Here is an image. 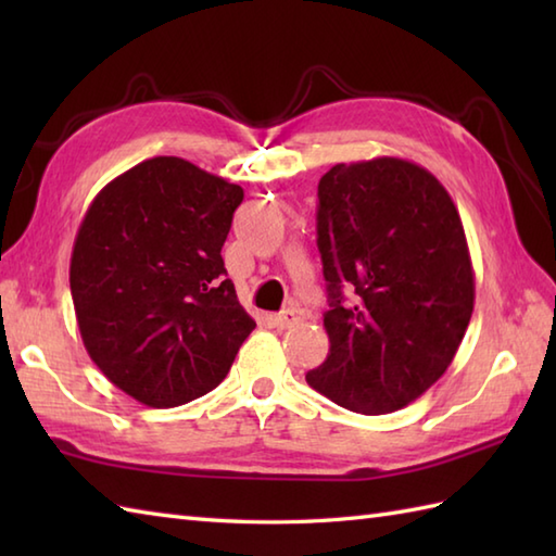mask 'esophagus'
Masks as SVG:
<instances>
[{
	"instance_id": "1",
	"label": "esophagus",
	"mask_w": 556,
	"mask_h": 556,
	"mask_svg": "<svg viewBox=\"0 0 556 556\" xmlns=\"http://www.w3.org/2000/svg\"><path fill=\"white\" fill-rule=\"evenodd\" d=\"M301 320H303L301 311L289 308V311H285V313H279V315L271 317V325H275L277 329H289V327H293V325H299Z\"/></svg>"
}]
</instances>
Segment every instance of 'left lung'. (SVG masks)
Segmentation results:
<instances>
[{
  "label": "left lung",
  "instance_id": "obj_1",
  "mask_svg": "<svg viewBox=\"0 0 556 556\" xmlns=\"http://www.w3.org/2000/svg\"><path fill=\"white\" fill-rule=\"evenodd\" d=\"M317 200L329 353L305 380L363 416L404 408L446 372L473 315L458 210L428 169L399 157L334 164Z\"/></svg>",
  "mask_w": 556,
  "mask_h": 556
}]
</instances>
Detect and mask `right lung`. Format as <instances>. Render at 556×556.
<instances>
[{"label": "right lung", "instance_id": "1", "mask_svg": "<svg viewBox=\"0 0 556 556\" xmlns=\"http://www.w3.org/2000/svg\"><path fill=\"white\" fill-rule=\"evenodd\" d=\"M241 200L222 176L152 157L104 186L80 222L68 285L83 346L140 404L212 392L255 329L222 260Z\"/></svg>", "mask_w": 556, "mask_h": 556}]
</instances>
